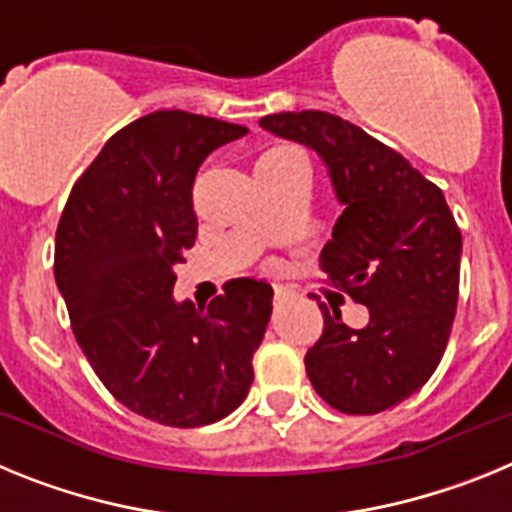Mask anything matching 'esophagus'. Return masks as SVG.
Listing matches in <instances>:
<instances>
[{
	"mask_svg": "<svg viewBox=\"0 0 512 512\" xmlns=\"http://www.w3.org/2000/svg\"><path fill=\"white\" fill-rule=\"evenodd\" d=\"M289 295H292V292H289L287 287H274V302H282V300H287Z\"/></svg>",
	"mask_w": 512,
	"mask_h": 512,
	"instance_id": "esophagus-1",
	"label": "esophagus"
}]
</instances>
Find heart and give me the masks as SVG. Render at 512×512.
I'll list each match as a JSON object with an SVG mask.
<instances>
[{"instance_id":"1","label":"heart","mask_w":512,"mask_h":512,"mask_svg":"<svg viewBox=\"0 0 512 512\" xmlns=\"http://www.w3.org/2000/svg\"><path fill=\"white\" fill-rule=\"evenodd\" d=\"M289 153H295V151H292V148H277V151L264 153V156L259 158V166H256V171H259V179H264V176L271 174V171H277L279 164H282Z\"/></svg>"}]
</instances>
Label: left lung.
I'll use <instances>...</instances> for the list:
<instances>
[{"label":"left lung","mask_w":512,"mask_h":512,"mask_svg":"<svg viewBox=\"0 0 512 512\" xmlns=\"http://www.w3.org/2000/svg\"><path fill=\"white\" fill-rule=\"evenodd\" d=\"M259 125L325 161L343 212L320 269L369 307V323L354 330L341 310L320 305L325 328L305 354L307 377L338 413H382L420 390L446 351L459 300V225L436 184L354 122L302 110Z\"/></svg>","instance_id":"1"}]
</instances>
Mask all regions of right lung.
<instances>
[{
  "instance_id": "obj_1",
  "label": "right lung",
  "mask_w": 512,
  "mask_h": 512,
  "mask_svg": "<svg viewBox=\"0 0 512 512\" xmlns=\"http://www.w3.org/2000/svg\"><path fill=\"white\" fill-rule=\"evenodd\" d=\"M246 133L184 110L138 117L76 179L58 220L53 271L76 341L112 397L153 423H215L253 382L274 289L230 279L207 307L171 295L197 238V169Z\"/></svg>"
}]
</instances>
